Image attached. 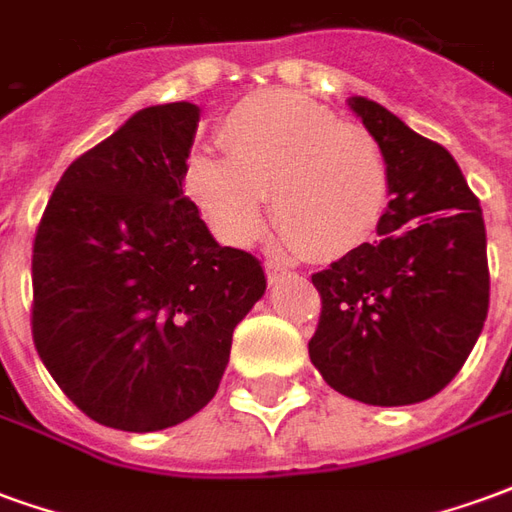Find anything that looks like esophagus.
<instances>
[{
	"label": "esophagus",
	"instance_id": "1",
	"mask_svg": "<svg viewBox=\"0 0 512 512\" xmlns=\"http://www.w3.org/2000/svg\"><path fill=\"white\" fill-rule=\"evenodd\" d=\"M285 274H290L288 268L279 266V263H274V260H268V263H266L268 282H277V279H282V277H285Z\"/></svg>",
	"mask_w": 512,
	"mask_h": 512
}]
</instances>
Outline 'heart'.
<instances>
[{"label": "heart", "instance_id": "heart-1", "mask_svg": "<svg viewBox=\"0 0 512 512\" xmlns=\"http://www.w3.org/2000/svg\"><path fill=\"white\" fill-rule=\"evenodd\" d=\"M224 156L194 153L186 191L230 244L266 224V191L290 252L337 257L376 230L389 172L378 139L312 98L266 90L238 101L219 126Z\"/></svg>", "mask_w": 512, "mask_h": 512}]
</instances>
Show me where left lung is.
<instances>
[{"mask_svg": "<svg viewBox=\"0 0 512 512\" xmlns=\"http://www.w3.org/2000/svg\"><path fill=\"white\" fill-rule=\"evenodd\" d=\"M348 106L384 150L389 205L373 244L312 274L321 321L310 359L340 395L411 406L458 376L483 332V211L447 147L362 95Z\"/></svg>", "mask_w": 512, "mask_h": 512, "instance_id": "1", "label": "left lung"}]
</instances>
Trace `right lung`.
<instances>
[{
    "mask_svg": "<svg viewBox=\"0 0 512 512\" xmlns=\"http://www.w3.org/2000/svg\"><path fill=\"white\" fill-rule=\"evenodd\" d=\"M197 123L189 101L128 117L65 169L35 233V348L106 428L164 430L208 406L266 293L260 260L216 244L183 194Z\"/></svg>",
    "mask_w": 512,
    "mask_h": 512,
    "instance_id": "obj_1",
    "label": "right lung"
}]
</instances>
